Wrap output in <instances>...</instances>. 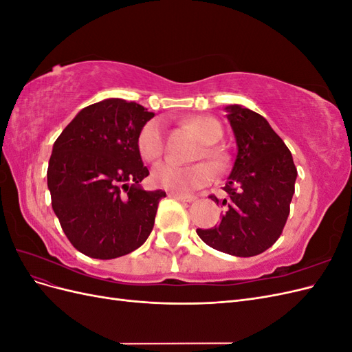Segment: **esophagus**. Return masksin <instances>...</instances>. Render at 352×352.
<instances>
[{
	"mask_svg": "<svg viewBox=\"0 0 352 352\" xmlns=\"http://www.w3.org/2000/svg\"><path fill=\"white\" fill-rule=\"evenodd\" d=\"M168 197L173 199H177V201H182V202H192L195 199V197H192V195H184V194H175V192H170Z\"/></svg>",
	"mask_w": 352,
	"mask_h": 352,
	"instance_id": "1",
	"label": "esophagus"
}]
</instances>
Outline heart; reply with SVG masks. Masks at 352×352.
Listing matches in <instances>:
<instances>
[{"label":"heart","instance_id":"heart-1","mask_svg":"<svg viewBox=\"0 0 352 352\" xmlns=\"http://www.w3.org/2000/svg\"><path fill=\"white\" fill-rule=\"evenodd\" d=\"M189 123L195 127L202 141L207 144L217 142L223 133L220 123L212 117H192ZM138 150L146 162H154L162 157L164 151V131L162 120L153 119L141 127L138 133ZM206 153L210 158H216L214 151H211L210 148ZM214 177L216 170L208 163L182 166L175 162H162L155 164L151 172V180L155 186L180 194H188L190 190L204 186Z\"/></svg>","mask_w":352,"mask_h":352}]
</instances>
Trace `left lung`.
<instances>
[{
    "instance_id": "1",
    "label": "left lung",
    "mask_w": 352,
    "mask_h": 352,
    "mask_svg": "<svg viewBox=\"0 0 352 352\" xmlns=\"http://www.w3.org/2000/svg\"><path fill=\"white\" fill-rule=\"evenodd\" d=\"M225 110L236 155L223 188L226 197H210L225 212L220 225L197 233L217 251L252 257L280 236L295 192L296 168L291 151L263 116L238 104Z\"/></svg>"
}]
</instances>
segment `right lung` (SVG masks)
Masks as SVG:
<instances>
[{"label": "right lung", "instance_id": "right-lung-1", "mask_svg": "<svg viewBox=\"0 0 352 352\" xmlns=\"http://www.w3.org/2000/svg\"><path fill=\"white\" fill-rule=\"evenodd\" d=\"M153 117L136 102L102 100L82 109L52 146V210L73 247L91 258L129 254L154 228L166 192L141 188L150 172L138 150V133Z\"/></svg>", "mask_w": 352, "mask_h": 352}]
</instances>
